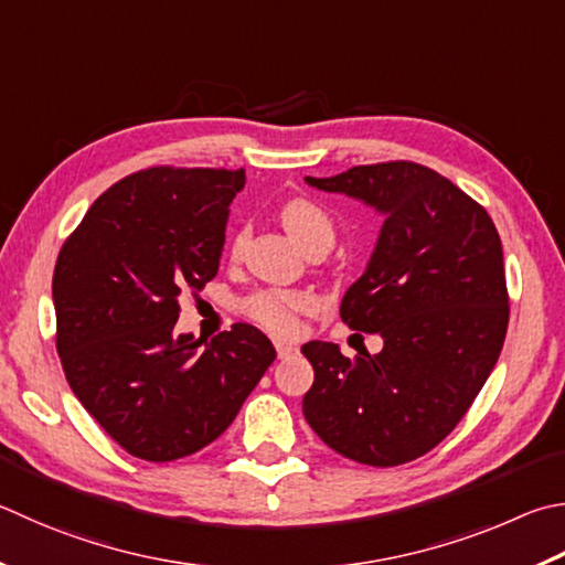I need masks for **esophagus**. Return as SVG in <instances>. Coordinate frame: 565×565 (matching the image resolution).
<instances>
[{"instance_id": "esophagus-1", "label": "esophagus", "mask_w": 565, "mask_h": 565, "mask_svg": "<svg viewBox=\"0 0 565 565\" xmlns=\"http://www.w3.org/2000/svg\"><path fill=\"white\" fill-rule=\"evenodd\" d=\"M299 348H296L294 343H276V353H279V358H291Z\"/></svg>"}]
</instances>
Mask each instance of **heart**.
<instances>
[{"label":"heart","instance_id":"b5f03b06","mask_svg":"<svg viewBox=\"0 0 565 565\" xmlns=\"http://www.w3.org/2000/svg\"><path fill=\"white\" fill-rule=\"evenodd\" d=\"M279 220L289 237L306 247L316 239H331L333 242V222L328 212L309 198H294L286 200L279 210ZM249 239L247 230H239L232 239V254L239 256L244 244ZM249 316L256 323H262L266 331L276 335H291L299 328V316L309 313L313 309V296L303 291H262L249 299L247 303Z\"/></svg>","mask_w":565,"mask_h":565}]
</instances>
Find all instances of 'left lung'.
Here are the masks:
<instances>
[{
  "instance_id": "left-lung-1",
  "label": "left lung",
  "mask_w": 565,
  "mask_h": 565,
  "mask_svg": "<svg viewBox=\"0 0 565 565\" xmlns=\"http://www.w3.org/2000/svg\"><path fill=\"white\" fill-rule=\"evenodd\" d=\"M361 200L385 222L361 279L345 291L348 328L383 338L353 361L311 341L303 417L353 461L397 467L452 433L499 361L509 326L504 252L494 222L457 184L417 162L306 178Z\"/></svg>"
}]
</instances>
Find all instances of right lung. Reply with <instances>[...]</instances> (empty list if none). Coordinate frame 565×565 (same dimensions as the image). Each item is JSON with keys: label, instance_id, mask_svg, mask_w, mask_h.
I'll return each mask as SVG.
<instances>
[{"label": "right lung", "instance_id": "1", "mask_svg": "<svg viewBox=\"0 0 565 565\" xmlns=\"http://www.w3.org/2000/svg\"><path fill=\"white\" fill-rule=\"evenodd\" d=\"M244 182V170H140L100 194L58 252L51 294L66 381L132 457L207 447L274 363L249 323L210 343L175 333L180 294L217 276Z\"/></svg>", "mask_w": 565, "mask_h": 565}]
</instances>
